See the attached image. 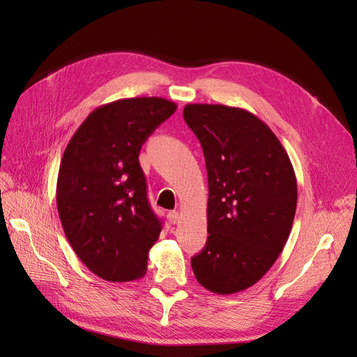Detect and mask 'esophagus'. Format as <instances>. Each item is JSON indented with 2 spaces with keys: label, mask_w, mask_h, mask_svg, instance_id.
I'll use <instances>...</instances> for the list:
<instances>
[{
  "label": "esophagus",
  "mask_w": 357,
  "mask_h": 357,
  "mask_svg": "<svg viewBox=\"0 0 357 357\" xmlns=\"http://www.w3.org/2000/svg\"><path fill=\"white\" fill-rule=\"evenodd\" d=\"M168 220L171 225H177L180 222V213L178 211H169L168 213Z\"/></svg>",
  "instance_id": "esophagus-1"
}]
</instances>
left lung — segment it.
Wrapping results in <instances>:
<instances>
[{
    "label": "left lung",
    "mask_w": 357,
    "mask_h": 357,
    "mask_svg": "<svg viewBox=\"0 0 357 357\" xmlns=\"http://www.w3.org/2000/svg\"><path fill=\"white\" fill-rule=\"evenodd\" d=\"M183 117L202 146L208 176V238L190 259L193 274L213 294H236L283 252L296 211L295 171L275 134L250 112L188 104Z\"/></svg>",
    "instance_id": "left-lung-1"
}]
</instances>
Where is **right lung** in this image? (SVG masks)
<instances>
[{"label":"right lung","instance_id":"add662e5","mask_svg":"<svg viewBox=\"0 0 357 357\" xmlns=\"http://www.w3.org/2000/svg\"><path fill=\"white\" fill-rule=\"evenodd\" d=\"M176 110L158 96L104 104L63 152L56 185L62 228L80 261L107 282H132L147 271L162 223L147 201L138 155Z\"/></svg>","mask_w":357,"mask_h":357}]
</instances>
